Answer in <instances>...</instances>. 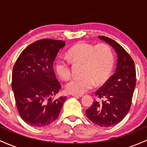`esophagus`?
Listing matches in <instances>:
<instances>
[{"label":"esophagus","mask_w":147,"mask_h":147,"mask_svg":"<svg viewBox=\"0 0 147 147\" xmlns=\"http://www.w3.org/2000/svg\"><path fill=\"white\" fill-rule=\"evenodd\" d=\"M72 96H73V97H83L84 95H83V94L72 93Z\"/></svg>","instance_id":"esophagus-1"}]
</instances>
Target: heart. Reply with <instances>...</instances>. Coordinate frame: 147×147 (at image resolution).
<instances>
[{"label":"heart","instance_id":"1","mask_svg":"<svg viewBox=\"0 0 147 147\" xmlns=\"http://www.w3.org/2000/svg\"><path fill=\"white\" fill-rule=\"evenodd\" d=\"M72 63H82V77L72 79L65 86L70 93L82 94L92 88L97 84L104 83L112 72L114 56L112 49L104 43L94 45L87 42H79L69 49L67 54ZM55 69L59 77L67 81L71 77L68 61L57 60Z\"/></svg>","mask_w":147,"mask_h":147}]
</instances>
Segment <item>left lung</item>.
Wrapping results in <instances>:
<instances>
[{
    "mask_svg": "<svg viewBox=\"0 0 147 147\" xmlns=\"http://www.w3.org/2000/svg\"><path fill=\"white\" fill-rule=\"evenodd\" d=\"M99 38L115 50L117 68L107 82L95 91L97 99L86 111V114L94 124L110 127L120 122L130 110L136 85V66L131 57L119 43L109 37Z\"/></svg>",
    "mask_w": 147,
    "mask_h": 147,
    "instance_id": "1",
    "label": "left lung"
}]
</instances>
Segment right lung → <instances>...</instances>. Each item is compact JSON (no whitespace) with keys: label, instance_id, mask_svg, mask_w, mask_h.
<instances>
[{"label":"right lung","instance_id":"right-lung-1","mask_svg":"<svg viewBox=\"0 0 147 147\" xmlns=\"http://www.w3.org/2000/svg\"><path fill=\"white\" fill-rule=\"evenodd\" d=\"M63 41L43 38L28 45L18 57L12 70L11 88L16 106L25 122L46 126L59 115L65 97L52 98L61 89L53 62Z\"/></svg>","mask_w":147,"mask_h":147}]
</instances>
